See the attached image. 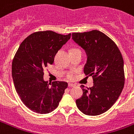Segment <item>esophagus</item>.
<instances>
[{"label": "esophagus", "mask_w": 134, "mask_h": 134, "mask_svg": "<svg viewBox=\"0 0 134 134\" xmlns=\"http://www.w3.org/2000/svg\"><path fill=\"white\" fill-rule=\"evenodd\" d=\"M68 86H69V87H74V84L69 83L68 84Z\"/></svg>", "instance_id": "obj_1"}]
</instances>
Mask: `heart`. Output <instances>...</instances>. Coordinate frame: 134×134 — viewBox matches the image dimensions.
Returning a JSON list of instances; mask_svg holds the SVG:
<instances>
[{"label":"heart","mask_w":134,"mask_h":134,"mask_svg":"<svg viewBox=\"0 0 134 134\" xmlns=\"http://www.w3.org/2000/svg\"><path fill=\"white\" fill-rule=\"evenodd\" d=\"M71 51H79V50L77 49V48H72V49H71ZM74 76L73 74H69V75L67 76V79L69 80L74 79Z\"/></svg>","instance_id":"1"}]
</instances>
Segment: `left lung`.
I'll return each mask as SVG.
<instances>
[{"label":"left lung","instance_id":"1","mask_svg":"<svg viewBox=\"0 0 134 134\" xmlns=\"http://www.w3.org/2000/svg\"><path fill=\"white\" fill-rule=\"evenodd\" d=\"M72 40L87 55L86 75L92 76L93 86L83 90L76 100L78 108L88 115L102 114L115 104L125 85L124 60L115 43L99 30L72 33Z\"/></svg>","mask_w":134,"mask_h":134}]
</instances>
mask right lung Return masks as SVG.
Listing matches in <instances>:
<instances>
[{"label": "right lung", "instance_id": "1", "mask_svg": "<svg viewBox=\"0 0 134 134\" xmlns=\"http://www.w3.org/2000/svg\"><path fill=\"white\" fill-rule=\"evenodd\" d=\"M71 37L53 31H39L24 40L14 57L12 75L22 102L32 111L46 114L55 110L67 88L65 81L44 80V71L52 65L57 52Z\"/></svg>", "mask_w": 134, "mask_h": 134}]
</instances>
